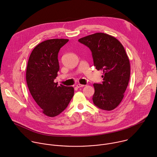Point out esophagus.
I'll return each instance as SVG.
<instances>
[{"label": "esophagus", "instance_id": "34e87169", "mask_svg": "<svg viewBox=\"0 0 157 157\" xmlns=\"http://www.w3.org/2000/svg\"><path fill=\"white\" fill-rule=\"evenodd\" d=\"M83 86H84V85H83V84H78L76 85V87H78V88H79V87H83Z\"/></svg>", "mask_w": 157, "mask_h": 157}]
</instances>
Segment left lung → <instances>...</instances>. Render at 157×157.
I'll use <instances>...</instances> for the list:
<instances>
[{
    "mask_svg": "<svg viewBox=\"0 0 157 157\" xmlns=\"http://www.w3.org/2000/svg\"><path fill=\"white\" fill-rule=\"evenodd\" d=\"M78 41L91 50L94 66L103 71L102 83L93 85L94 105L105 110L114 109L121 102L130 79V61L123 45L115 37L104 33Z\"/></svg>",
    "mask_w": 157,
    "mask_h": 157,
    "instance_id": "obj_1",
    "label": "left lung"
}]
</instances>
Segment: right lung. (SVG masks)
I'll return each mask as SVG.
<instances>
[{"mask_svg":"<svg viewBox=\"0 0 157 157\" xmlns=\"http://www.w3.org/2000/svg\"><path fill=\"white\" fill-rule=\"evenodd\" d=\"M68 39H50L36 45L29 59L26 80L30 93L42 113L53 117L68 105L74 95L72 86L58 85L54 80L59 66L58 55Z\"/></svg>","mask_w":157,"mask_h":157,"instance_id":"obj_1","label":"right lung"}]
</instances>
